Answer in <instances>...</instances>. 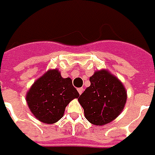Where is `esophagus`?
I'll use <instances>...</instances> for the list:
<instances>
[{"instance_id":"obj_1","label":"esophagus","mask_w":155,"mask_h":155,"mask_svg":"<svg viewBox=\"0 0 155 155\" xmlns=\"http://www.w3.org/2000/svg\"><path fill=\"white\" fill-rule=\"evenodd\" d=\"M78 93H79V94H82L83 92V87H79V88H78Z\"/></svg>"}]
</instances>
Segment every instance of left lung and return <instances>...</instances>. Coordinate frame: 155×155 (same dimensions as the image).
Returning <instances> with one entry per match:
<instances>
[{
    "label": "left lung",
    "instance_id": "8db88e82",
    "mask_svg": "<svg viewBox=\"0 0 155 155\" xmlns=\"http://www.w3.org/2000/svg\"><path fill=\"white\" fill-rule=\"evenodd\" d=\"M90 85L80 95L78 102L85 118L93 124H107L118 117L124 107L127 92L123 83L107 70L94 72Z\"/></svg>",
    "mask_w": 155,
    "mask_h": 155
}]
</instances>
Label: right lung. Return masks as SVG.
I'll list each match as a JSON object with an SVG mask.
<instances>
[{
  "label": "right lung",
  "instance_id": "add662e5",
  "mask_svg": "<svg viewBox=\"0 0 155 155\" xmlns=\"http://www.w3.org/2000/svg\"><path fill=\"white\" fill-rule=\"evenodd\" d=\"M79 93L70 78H63L58 69L49 70L32 84L27 93V105L36 118L54 124L62 118L66 107Z\"/></svg>",
  "mask_w": 155,
  "mask_h": 155
}]
</instances>
